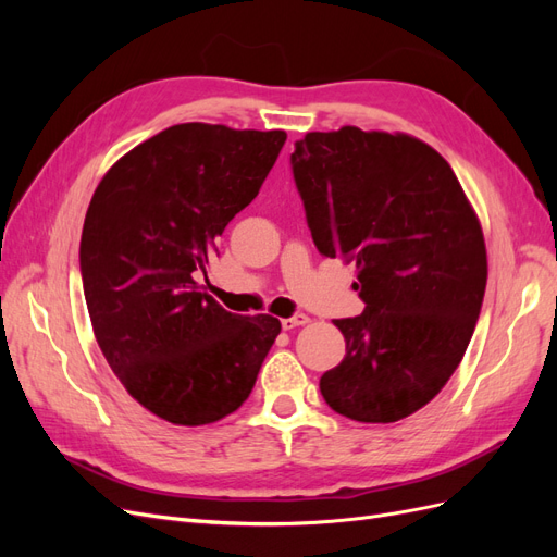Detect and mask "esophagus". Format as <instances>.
<instances>
[{"mask_svg": "<svg viewBox=\"0 0 557 557\" xmlns=\"http://www.w3.org/2000/svg\"><path fill=\"white\" fill-rule=\"evenodd\" d=\"M307 323H309V315L295 313V315H290V318H283V320H281V327H283V330H295V327L307 325Z\"/></svg>", "mask_w": 557, "mask_h": 557, "instance_id": "obj_1", "label": "esophagus"}]
</instances>
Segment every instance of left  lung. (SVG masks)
<instances>
[{
    "label": "left lung",
    "mask_w": 557,
    "mask_h": 557,
    "mask_svg": "<svg viewBox=\"0 0 557 557\" xmlns=\"http://www.w3.org/2000/svg\"><path fill=\"white\" fill-rule=\"evenodd\" d=\"M320 256L356 264L364 311L334 320L346 356L320 376L360 423L423 409L458 369L483 305L487 258L450 164L409 134L309 132L290 156Z\"/></svg>",
    "instance_id": "left-lung-1"
}]
</instances>
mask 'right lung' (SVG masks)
Here are the masks:
<instances>
[{"label": "right lung", "instance_id": "obj_1", "mask_svg": "<svg viewBox=\"0 0 557 557\" xmlns=\"http://www.w3.org/2000/svg\"><path fill=\"white\" fill-rule=\"evenodd\" d=\"M283 129L183 123L132 148L99 181L81 234L97 344L144 409L174 425L237 411L281 332L201 293L215 239L258 197Z\"/></svg>", "mask_w": 557, "mask_h": 557}]
</instances>
